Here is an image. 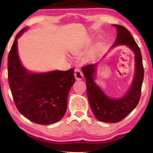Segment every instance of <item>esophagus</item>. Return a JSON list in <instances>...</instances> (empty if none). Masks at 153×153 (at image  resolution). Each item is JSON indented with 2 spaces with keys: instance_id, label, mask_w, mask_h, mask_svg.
I'll return each instance as SVG.
<instances>
[{
  "instance_id": "obj_1",
  "label": "esophagus",
  "mask_w": 153,
  "mask_h": 153,
  "mask_svg": "<svg viewBox=\"0 0 153 153\" xmlns=\"http://www.w3.org/2000/svg\"><path fill=\"white\" fill-rule=\"evenodd\" d=\"M74 76L77 80H81L84 78V75L79 69H76L74 71Z\"/></svg>"
}]
</instances>
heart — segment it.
<instances>
[{"label":"heart","mask_w":153,"mask_h":153,"mask_svg":"<svg viewBox=\"0 0 153 153\" xmlns=\"http://www.w3.org/2000/svg\"><path fill=\"white\" fill-rule=\"evenodd\" d=\"M91 56H92V55H91Z\"/></svg>","instance_id":"obj_1"}]
</instances>
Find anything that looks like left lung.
<instances>
[{
	"mask_svg": "<svg viewBox=\"0 0 153 153\" xmlns=\"http://www.w3.org/2000/svg\"><path fill=\"white\" fill-rule=\"evenodd\" d=\"M117 30V38L110 49L126 46L134 54V75L131 86L123 97L113 98L105 94L95 82L98 67L101 60L82 68L86 78L87 96L90 106L98 120L107 123H117L125 118L138 105L144 79V68L141 52L131 33L120 25H112ZM104 57V56H103Z\"/></svg>",
	"mask_w": 153,
	"mask_h": 153,
	"instance_id": "1",
	"label": "left lung"
}]
</instances>
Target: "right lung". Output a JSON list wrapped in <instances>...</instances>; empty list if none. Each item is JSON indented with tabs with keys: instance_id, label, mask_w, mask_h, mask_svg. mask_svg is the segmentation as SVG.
<instances>
[{
	"instance_id": "1",
	"label": "right lung",
	"mask_w": 153,
	"mask_h": 153,
	"mask_svg": "<svg viewBox=\"0 0 153 153\" xmlns=\"http://www.w3.org/2000/svg\"><path fill=\"white\" fill-rule=\"evenodd\" d=\"M28 27L17 33L8 56V80L18 111L33 123L48 125L61 120L66 112L67 97L75 83L74 69L68 71H30L23 65L17 40Z\"/></svg>"
}]
</instances>
